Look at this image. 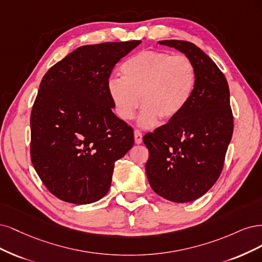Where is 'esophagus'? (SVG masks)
I'll list each match as a JSON object with an SVG mask.
<instances>
[{
  "instance_id": "obj_1",
  "label": "esophagus",
  "mask_w": 262,
  "mask_h": 262,
  "mask_svg": "<svg viewBox=\"0 0 262 262\" xmlns=\"http://www.w3.org/2000/svg\"><path fill=\"white\" fill-rule=\"evenodd\" d=\"M134 137H135V142L139 145V143L142 142V134L140 133V130L138 129H135L134 132Z\"/></svg>"
}]
</instances>
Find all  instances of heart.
Masks as SVG:
<instances>
[{
    "label": "heart",
    "instance_id": "heart-1",
    "mask_svg": "<svg viewBox=\"0 0 262 262\" xmlns=\"http://www.w3.org/2000/svg\"><path fill=\"white\" fill-rule=\"evenodd\" d=\"M122 77L107 80V94L115 114L127 121L143 105L139 124L156 125L159 117L167 121L187 106L196 88L197 72L186 55L161 51H141L121 66Z\"/></svg>",
    "mask_w": 262,
    "mask_h": 262
}]
</instances>
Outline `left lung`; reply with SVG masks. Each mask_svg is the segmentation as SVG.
Masks as SVG:
<instances>
[{"label":"left lung","mask_w":262,"mask_h":262,"mask_svg":"<svg viewBox=\"0 0 262 262\" xmlns=\"http://www.w3.org/2000/svg\"><path fill=\"white\" fill-rule=\"evenodd\" d=\"M188 56L197 82L187 106L142 140L149 150L146 173L151 188L173 202L201 197L220 176L234 122L230 89L216 64L191 42L163 40Z\"/></svg>","instance_id":"8db88e82"}]
</instances>
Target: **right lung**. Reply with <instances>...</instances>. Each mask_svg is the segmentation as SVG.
<instances>
[{
    "label": "right lung",
    "mask_w": 262,
    "mask_h": 262,
    "mask_svg": "<svg viewBox=\"0 0 262 262\" xmlns=\"http://www.w3.org/2000/svg\"><path fill=\"white\" fill-rule=\"evenodd\" d=\"M141 41L83 46L43 76L30 115V158L47 189L75 205L111 186L114 164L134 145V130L112 112L107 80Z\"/></svg>",
    "instance_id": "obj_1"
}]
</instances>
